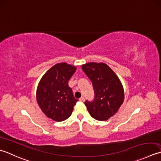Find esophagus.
Wrapping results in <instances>:
<instances>
[{"mask_svg": "<svg viewBox=\"0 0 161 161\" xmlns=\"http://www.w3.org/2000/svg\"><path fill=\"white\" fill-rule=\"evenodd\" d=\"M79 101H80V102H84L85 101V98L84 97H81L79 99Z\"/></svg>", "mask_w": 161, "mask_h": 161, "instance_id": "34e87169", "label": "esophagus"}]
</instances>
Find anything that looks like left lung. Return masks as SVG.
Returning <instances> with one entry per match:
<instances>
[{"label":"left lung","mask_w":161,"mask_h":161,"mask_svg":"<svg viewBox=\"0 0 161 161\" xmlns=\"http://www.w3.org/2000/svg\"><path fill=\"white\" fill-rule=\"evenodd\" d=\"M82 69L92 82L95 98L85 105L94 119L106 121L119 110L124 100V90L119 77L103 62H88Z\"/></svg>","instance_id":"left-lung-1"}]
</instances>
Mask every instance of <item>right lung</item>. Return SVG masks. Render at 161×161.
<instances>
[{
    "instance_id": "obj_1",
    "label": "right lung",
    "mask_w": 161,
    "mask_h": 161,
    "mask_svg": "<svg viewBox=\"0 0 161 161\" xmlns=\"http://www.w3.org/2000/svg\"><path fill=\"white\" fill-rule=\"evenodd\" d=\"M76 71V66L66 62L58 63L49 69L39 82L36 100L45 115L55 122L69 117L78 101L68 85Z\"/></svg>"
}]
</instances>
